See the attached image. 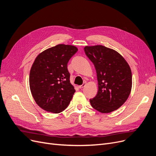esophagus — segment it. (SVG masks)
Returning a JSON list of instances; mask_svg holds the SVG:
<instances>
[{
  "mask_svg": "<svg viewBox=\"0 0 156 156\" xmlns=\"http://www.w3.org/2000/svg\"><path fill=\"white\" fill-rule=\"evenodd\" d=\"M85 86H86V83H83L82 85L79 86V88H80V89H82V88H83Z\"/></svg>",
  "mask_w": 156,
  "mask_h": 156,
  "instance_id": "1",
  "label": "esophagus"
}]
</instances>
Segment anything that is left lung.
<instances>
[{
	"instance_id": "obj_1",
	"label": "left lung",
	"mask_w": 156,
	"mask_h": 156,
	"mask_svg": "<svg viewBox=\"0 0 156 156\" xmlns=\"http://www.w3.org/2000/svg\"><path fill=\"white\" fill-rule=\"evenodd\" d=\"M86 56L93 63L98 91L90 99L91 106L101 113H110L121 107L127 100L132 87L130 66L117 51L96 45L85 46Z\"/></svg>"
}]
</instances>
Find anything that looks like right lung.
<instances>
[{
	"mask_svg": "<svg viewBox=\"0 0 156 156\" xmlns=\"http://www.w3.org/2000/svg\"><path fill=\"white\" fill-rule=\"evenodd\" d=\"M77 51L74 46L58 44L35 58L30 72V89L43 110L58 114L69 105L76 90L70 83L67 63Z\"/></svg>",
	"mask_w": 156,
	"mask_h": 156,
	"instance_id": "right-lung-1",
	"label": "right lung"
}]
</instances>
